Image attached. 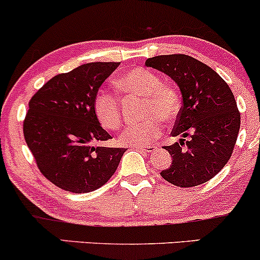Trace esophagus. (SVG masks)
<instances>
[{
	"instance_id": "34e87169",
	"label": "esophagus",
	"mask_w": 260,
	"mask_h": 260,
	"mask_svg": "<svg viewBox=\"0 0 260 260\" xmlns=\"http://www.w3.org/2000/svg\"><path fill=\"white\" fill-rule=\"evenodd\" d=\"M155 145H147V147H137V149L139 150H143L145 153H150V152H154L155 150Z\"/></svg>"
}]
</instances>
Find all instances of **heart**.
Returning <instances> with one entry per match:
<instances>
[{
  "label": "heart",
  "mask_w": 260,
  "mask_h": 260,
  "mask_svg": "<svg viewBox=\"0 0 260 260\" xmlns=\"http://www.w3.org/2000/svg\"><path fill=\"white\" fill-rule=\"evenodd\" d=\"M122 92L144 98L142 115L143 122L132 123L122 132V143L128 145H145L158 138L162 132V124L174 121L180 110V100L176 90L161 82V79L145 68L128 70L116 80ZM93 112L99 122L108 131L118 129L122 123L119 101L115 93L101 91L93 100Z\"/></svg>",
  "instance_id": "b5f03b06"
}]
</instances>
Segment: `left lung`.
I'll use <instances>...</instances> for the list:
<instances>
[{
	"mask_svg": "<svg viewBox=\"0 0 260 260\" xmlns=\"http://www.w3.org/2000/svg\"><path fill=\"white\" fill-rule=\"evenodd\" d=\"M145 67L172 78L182 98L172 132L181 138L164 147L173 161L160 175L180 187L209 181L230 160L238 137L241 115L232 91L209 65L184 54L153 56L145 60ZM189 135V141L184 142Z\"/></svg>",
	"mask_w": 260,
	"mask_h": 260,
	"instance_id": "8db88e82",
	"label": "left lung"
}]
</instances>
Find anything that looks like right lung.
Returning a JSON list of instances; mask_svg holds the SVG:
<instances>
[{
  "mask_svg": "<svg viewBox=\"0 0 260 260\" xmlns=\"http://www.w3.org/2000/svg\"><path fill=\"white\" fill-rule=\"evenodd\" d=\"M119 62H87L54 76L29 101L24 139L48 180L70 192H90L110 180L125 148L98 145L111 137L93 112L99 88Z\"/></svg>",
  "mask_w": 260,
  "mask_h": 260,
  "instance_id": "obj_1",
  "label": "right lung"
}]
</instances>
